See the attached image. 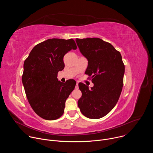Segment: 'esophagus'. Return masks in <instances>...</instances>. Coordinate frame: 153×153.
Wrapping results in <instances>:
<instances>
[{
    "label": "esophagus",
    "instance_id": "esophagus-1",
    "mask_svg": "<svg viewBox=\"0 0 153 153\" xmlns=\"http://www.w3.org/2000/svg\"><path fill=\"white\" fill-rule=\"evenodd\" d=\"M76 88L78 89L79 88V85H78V82L76 83Z\"/></svg>",
    "mask_w": 153,
    "mask_h": 153
}]
</instances>
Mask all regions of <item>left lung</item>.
<instances>
[{
    "label": "left lung",
    "mask_w": 153,
    "mask_h": 153,
    "mask_svg": "<svg viewBox=\"0 0 153 153\" xmlns=\"http://www.w3.org/2000/svg\"><path fill=\"white\" fill-rule=\"evenodd\" d=\"M82 54L88 61L85 74L91 76V90L79 83L82 97L77 104L81 113L90 119H100L116 105L123 87L125 65L122 56L111 43L99 38L76 39Z\"/></svg>",
    "instance_id": "left-lung-1"
}]
</instances>
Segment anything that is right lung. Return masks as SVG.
Wrapping results in <instances>:
<instances>
[{
  "mask_svg": "<svg viewBox=\"0 0 153 153\" xmlns=\"http://www.w3.org/2000/svg\"><path fill=\"white\" fill-rule=\"evenodd\" d=\"M77 46L72 39H50L36 45L24 63L22 83L34 111L48 120L62 116L65 102L76 82L62 83L57 73L64 68L63 56Z\"/></svg>",
  "mask_w": 153,
  "mask_h": 153,
  "instance_id": "1",
  "label": "right lung"
}]
</instances>
